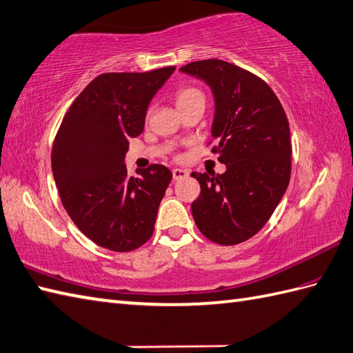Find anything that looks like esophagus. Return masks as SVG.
<instances>
[{"mask_svg":"<svg viewBox=\"0 0 353 353\" xmlns=\"http://www.w3.org/2000/svg\"><path fill=\"white\" fill-rule=\"evenodd\" d=\"M187 175H189V172H187L185 169H174V170H172V176H174L175 181H176V179L185 178Z\"/></svg>","mask_w":353,"mask_h":353,"instance_id":"1","label":"esophagus"}]
</instances>
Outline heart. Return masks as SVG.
Here are the masks:
<instances>
[{
    "mask_svg": "<svg viewBox=\"0 0 353 353\" xmlns=\"http://www.w3.org/2000/svg\"><path fill=\"white\" fill-rule=\"evenodd\" d=\"M196 101H201V103L205 104V97H203V93L199 89L192 88V85L190 88L179 89L175 95V103L178 108L189 105L192 103H196Z\"/></svg>",
    "mask_w": 353,
    "mask_h": 353,
    "instance_id": "b5f03b06",
    "label": "heart"
}]
</instances>
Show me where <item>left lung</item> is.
I'll return each mask as SVG.
<instances>
[{"label": "left lung", "instance_id": "1", "mask_svg": "<svg viewBox=\"0 0 353 353\" xmlns=\"http://www.w3.org/2000/svg\"><path fill=\"white\" fill-rule=\"evenodd\" d=\"M181 72L205 81L216 112L211 152L223 174H196L199 198L192 214L199 231L217 245L246 241L268 223L283 199L292 172L290 127L278 97L246 69L219 59L198 60Z\"/></svg>", "mask_w": 353, "mask_h": 353}]
</instances>
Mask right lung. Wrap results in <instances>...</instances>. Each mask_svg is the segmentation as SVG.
Instances as JSON below:
<instances>
[{"label":"right lung","instance_id":"add662e5","mask_svg":"<svg viewBox=\"0 0 353 353\" xmlns=\"http://www.w3.org/2000/svg\"><path fill=\"white\" fill-rule=\"evenodd\" d=\"M175 66L150 72H108L88 84L54 139L51 166L61 203L98 246L130 252L151 239L172 179L163 164L130 176L128 140L142 134L148 105Z\"/></svg>","mask_w":353,"mask_h":353}]
</instances>
